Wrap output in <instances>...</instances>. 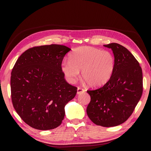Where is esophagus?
Listing matches in <instances>:
<instances>
[{"mask_svg": "<svg viewBox=\"0 0 151 151\" xmlns=\"http://www.w3.org/2000/svg\"><path fill=\"white\" fill-rule=\"evenodd\" d=\"M85 91V89H84L83 88H77V94H81V93H84Z\"/></svg>", "mask_w": 151, "mask_h": 151, "instance_id": "1", "label": "esophagus"}]
</instances>
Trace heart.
Instances as JSON below:
<instances>
[{
    "label": "heart",
    "instance_id": "heart-1",
    "mask_svg": "<svg viewBox=\"0 0 151 151\" xmlns=\"http://www.w3.org/2000/svg\"><path fill=\"white\" fill-rule=\"evenodd\" d=\"M69 61L63 60L61 70L70 83L77 80L80 70L82 78L91 87H100L107 83L113 75L115 61L113 54L107 50L84 46L74 50L69 56Z\"/></svg>",
    "mask_w": 151,
    "mask_h": 151
}]
</instances>
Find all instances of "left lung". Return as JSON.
<instances>
[{"label": "left lung", "mask_w": 151, "mask_h": 151, "mask_svg": "<svg viewBox=\"0 0 151 151\" xmlns=\"http://www.w3.org/2000/svg\"><path fill=\"white\" fill-rule=\"evenodd\" d=\"M113 51L115 65L109 81L94 90H88L91 101L86 111L95 124L119 125L129 118L143 93L142 67L132 53L115 43L104 45Z\"/></svg>", "instance_id": "1"}]
</instances>
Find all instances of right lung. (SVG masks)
<instances>
[{
  "mask_svg": "<svg viewBox=\"0 0 151 151\" xmlns=\"http://www.w3.org/2000/svg\"><path fill=\"white\" fill-rule=\"evenodd\" d=\"M69 47L60 45L34 47L17 59L11 73L14 108L30 127L54 129L65 116V106L75 97L77 88L67 83L61 64Z\"/></svg>",
  "mask_w": 151,
  "mask_h": 151,
  "instance_id": "add662e5",
  "label": "right lung"
}]
</instances>
